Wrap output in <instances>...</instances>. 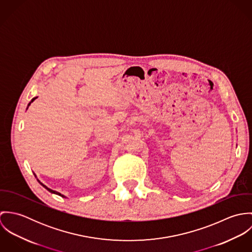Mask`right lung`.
Masks as SVG:
<instances>
[{
	"mask_svg": "<svg viewBox=\"0 0 252 252\" xmlns=\"http://www.w3.org/2000/svg\"><path fill=\"white\" fill-rule=\"evenodd\" d=\"M36 98H37V97H35V98H33V99H32V100H31V102H30V103H29V104H28V107H27V108H29V106H30V105H31V104H32V103H33V102H34V101H35V100H36ZM34 175H35V174H34ZM35 177H36V175H35ZM37 181H38V182H39V183H40V185H42V186H43V187H44V188H45V189H47V190H48V191H49V192H51V193H53V194H57V195H59V196H61V197H63V198H66V196H64V195H62V194H61V193H59V192H57V191H54V190H52V189H50V188H48V187H47V186H46V185H44V184H43V183H41V182H40V181H39V180H37Z\"/></svg>",
	"mask_w": 252,
	"mask_h": 252,
	"instance_id": "right-lung-1",
	"label": "right lung"
}]
</instances>
